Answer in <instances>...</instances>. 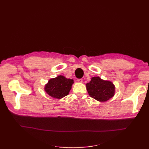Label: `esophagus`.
<instances>
[{
  "instance_id": "esophagus-1",
  "label": "esophagus",
  "mask_w": 149,
  "mask_h": 149,
  "mask_svg": "<svg viewBox=\"0 0 149 149\" xmlns=\"http://www.w3.org/2000/svg\"><path fill=\"white\" fill-rule=\"evenodd\" d=\"M77 81H79V83H82L83 82V79H78Z\"/></svg>"
}]
</instances>
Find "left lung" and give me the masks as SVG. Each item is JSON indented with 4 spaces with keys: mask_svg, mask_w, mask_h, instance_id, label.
Segmentation results:
<instances>
[{
    "mask_svg": "<svg viewBox=\"0 0 149 149\" xmlns=\"http://www.w3.org/2000/svg\"><path fill=\"white\" fill-rule=\"evenodd\" d=\"M86 85L89 95L101 102H104L114 95L113 84L111 81L101 79L99 77H92L89 83Z\"/></svg>",
    "mask_w": 149,
    "mask_h": 149,
    "instance_id": "1",
    "label": "left lung"
}]
</instances>
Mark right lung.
<instances>
[{
  "mask_svg": "<svg viewBox=\"0 0 149 149\" xmlns=\"http://www.w3.org/2000/svg\"><path fill=\"white\" fill-rule=\"evenodd\" d=\"M74 83L72 79H66L62 75H59L49 80L45 85V91L51 97L60 99L69 94Z\"/></svg>",
  "mask_w": 149,
  "mask_h": 149,
  "instance_id": "add662e5",
  "label": "right lung"
}]
</instances>
